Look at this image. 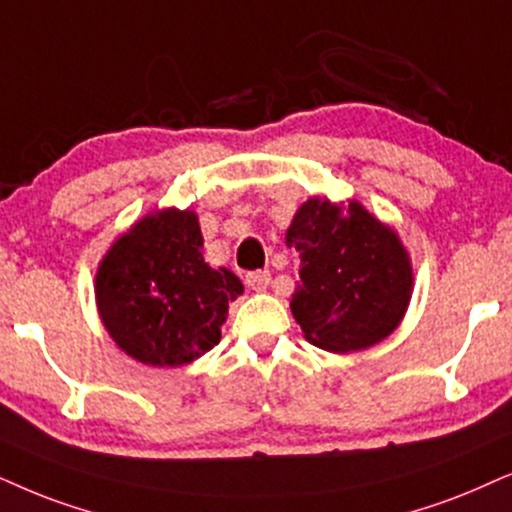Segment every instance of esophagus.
<instances>
[{
    "mask_svg": "<svg viewBox=\"0 0 512 512\" xmlns=\"http://www.w3.org/2000/svg\"><path fill=\"white\" fill-rule=\"evenodd\" d=\"M269 281H271V274L267 269L248 271V274H245V283H248V288H252V290H264L269 286Z\"/></svg>",
    "mask_w": 512,
    "mask_h": 512,
    "instance_id": "34e87169",
    "label": "esophagus"
}]
</instances>
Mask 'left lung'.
Masks as SVG:
<instances>
[{"mask_svg": "<svg viewBox=\"0 0 512 512\" xmlns=\"http://www.w3.org/2000/svg\"><path fill=\"white\" fill-rule=\"evenodd\" d=\"M286 243L300 255L290 309L312 345L357 352L399 326L413 286L409 255L397 234L359 203L309 198Z\"/></svg>", "mask_w": 512, "mask_h": 512, "instance_id": "left-lung-1", "label": "left lung"}]
</instances>
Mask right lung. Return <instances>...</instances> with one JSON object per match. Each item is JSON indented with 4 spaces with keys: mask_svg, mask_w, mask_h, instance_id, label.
Returning a JSON list of instances; mask_svg holds the SVG:
<instances>
[{
    "mask_svg": "<svg viewBox=\"0 0 512 512\" xmlns=\"http://www.w3.org/2000/svg\"><path fill=\"white\" fill-rule=\"evenodd\" d=\"M241 293L236 274L205 264L196 212L174 208L134 224L96 274L103 326L148 366H184L210 352Z\"/></svg>",
    "mask_w": 512,
    "mask_h": 512,
    "instance_id": "1",
    "label": "right lung"
}]
</instances>
